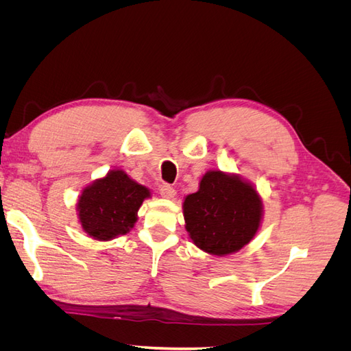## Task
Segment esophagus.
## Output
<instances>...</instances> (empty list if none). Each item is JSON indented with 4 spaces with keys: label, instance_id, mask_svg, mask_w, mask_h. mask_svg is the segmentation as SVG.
I'll use <instances>...</instances> for the list:
<instances>
[{
    "label": "esophagus",
    "instance_id": "obj_1",
    "mask_svg": "<svg viewBox=\"0 0 351 351\" xmlns=\"http://www.w3.org/2000/svg\"><path fill=\"white\" fill-rule=\"evenodd\" d=\"M159 193H161V196L165 199H173L176 196V190L169 184H162L159 187Z\"/></svg>",
    "mask_w": 351,
    "mask_h": 351
}]
</instances>
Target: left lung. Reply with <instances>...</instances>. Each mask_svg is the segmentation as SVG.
I'll use <instances>...</instances> for the list:
<instances>
[{"instance_id": "8db88e82", "label": "left lung", "mask_w": 351, "mask_h": 351, "mask_svg": "<svg viewBox=\"0 0 351 351\" xmlns=\"http://www.w3.org/2000/svg\"><path fill=\"white\" fill-rule=\"evenodd\" d=\"M186 231L196 247L215 256L236 253L254 239L263 218L261 195L239 174L210 169L183 202Z\"/></svg>"}]
</instances>
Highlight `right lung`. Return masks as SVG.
I'll return each instance as SVG.
<instances>
[{"label":"right lung","instance_id":"obj_1","mask_svg":"<svg viewBox=\"0 0 351 351\" xmlns=\"http://www.w3.org/2000/svg\"><path fill=\"white\" fill-rule=\"evenodd\" d=\"M151 190L139 184L123 169L114 168L82 190L76 210L83 231L98 241H110L129 232L137 210Z\"/></svg>","mask_w":351,"mask_h":351}]
</instances>
